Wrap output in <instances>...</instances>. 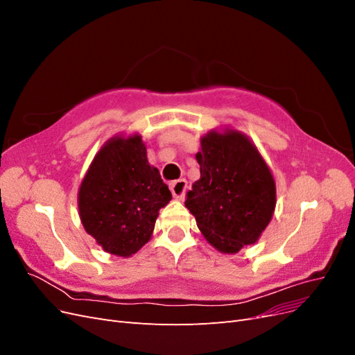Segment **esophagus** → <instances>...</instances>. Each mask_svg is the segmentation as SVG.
<instances>
[{"label":"esophagus","instance_id":"34e87169","mask_svg":"<svg viewBox=\"0 0 355 355\" xmlns=\"http://www.w3.org/2000/svg\"><path fill=\"white\" fill-rule=\"evenodd\" d=\"M187 185H188V182H187L185 179H179V180L171 182V184H170V191H171V194H173V197H175V198L182 200V198L185 197Z\"/></svg>","mask_w":355,"mask_h":355}]
</instances>
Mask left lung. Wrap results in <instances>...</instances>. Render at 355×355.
Here are the masks:
<instances>
[{
	"mask_svg": "<svg viewBox=\"0 0 355 355\" xmlns=\"http://www.w3.org/2000/svg\"><path fill=\"white\" fill-rule=\"evenodd\" d=\"M196 157L200 179L185 206L204 237L223 253L256 243L275 209V182L259 151L240 132H210Z\"/></svg>",
	"mask_w": 355,
	"mask_h": 355,
	"instance_id": "obj_1",
	"label": "left lung"
}]
</instances>
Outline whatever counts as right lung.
<instances>
[{
	"mask_svg": "<svg viewBox=\"0 0 355 355\" xmlns=\"http://www.w3.org/2000/svg\"><path fill=\"white\" fill-rule=\"evenodd\" d=\"M170 200L158 168L148 163L142 137H114L83 179L80 218L103 250L130 256L151 239L158 211Z\"/></svg>",
	"mask_w": 355,
	"mask_h": 355,
	"instance_id": "right-lung-1",
	"label": "right lung"
}]
</instances>
